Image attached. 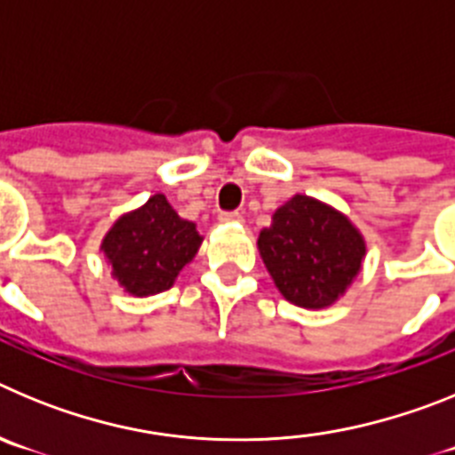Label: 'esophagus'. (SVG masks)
I'll return each mask as SVG.
<instances>
[{
    "label": "esophagus",
    "instance_id": "obj_1",
    "mask_svg": "<svg viewBox=\"0 0 455 455\" xmlns=\"http://www.w3.org/2000/svg\"><path fill=\"white\" fill-rule=\"evenodd\" d=\"M241 219H243V216H241L239 212H220L219 214L220 223H239Z\"/></svg>",
    "mask_w": 455,
    "mask_h": 455
}]
</instances>
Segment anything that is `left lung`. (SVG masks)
Masks as SVG:
<instances>
[{
	"label": "left lung",
	"instance_id": "8db88e82",
	"mask_svg": "<svg viewBox=\"0 0 455 455\" xmlns=\"http://www.w3.org/2000/svg\"><path fill=\"white\" fill-rule=\"evenodd\" d=\"M257 246L284 299L328 307L360 273L364 241L347 216L307 196H293L259 232Z\"/></svg>",
	"mask_w": 455,
	"mask_h": 455
}]
</instances>
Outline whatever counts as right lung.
<instances>
[{"mask_svg":"<svg viewBox=\"0 0 455 455\" xmlns=\"http://www.w3.org/2000/svg\"><path fill=\"white\" fill-rule=\"evenodd\" d=\"M200 241L196 225L180 219L166 196L156 193L108 230L102 251L127 291L152 296L172 287L184 264L198 252Z\"/></svg>","mask_w":455,"mask_h":455,"instance_id":"1","label":"right lung"}]
</instances>
